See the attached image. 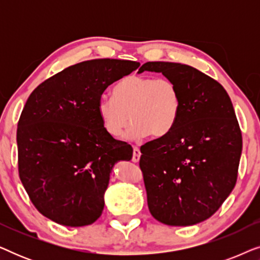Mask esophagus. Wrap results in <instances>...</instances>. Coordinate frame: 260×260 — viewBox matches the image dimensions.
<instances>
[{
	"instance_id": "esophagus-1",
	"label": "esophagus",
	"mask_w": 260,
	"mask_h": 260,
	"mask_svg": "<svg viewBox=\"0 0 260 260\" xmlns=\"http://www.w3.org/2000/svg\"><path fill=\"white\" fill-rule=\"evenodd\" d=\"M140 156H141L140 148L134 147V149H133V162L136 163V162L140 161Z\"/></svg>"
}]
</instances>
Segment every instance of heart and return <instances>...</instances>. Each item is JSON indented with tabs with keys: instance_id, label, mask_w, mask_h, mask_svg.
Instances as JSON below:
<instances>
[{
	"instance_id": "1",
	"label": "heart",
	"mask_w": 260,
	"mask_h": 260,
	"mask_svg": "<svg viewBox=\"0 0 260 260\" xmlns=\"http://www.w3.org/2000/svg\"><path fill=\"white\" fill-rule=\"evenodd\" d=\"M181 97L179 88L168 78L127 76L113 88V98L103 95L98 112L109 135L119 136L129 120H134L126 137L136 140L149 134L161 137L179 117Z\"/></svg>"
}]
</instances>
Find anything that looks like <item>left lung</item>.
Instances as JSON below:
<instances>
[{
	"instance_id": "8db88e82",
	"label": "left lung",
	"mask_w": 260,
	"mask_h": 260,
	"mask_svg": "<svg viewBox=\"0 0 260 260\" xmlns=\"http://www.w3.org/2000/svg\"><path fill=\"white\" fill-rule=\"evenodd\" d=\"M179 88L175 124L141 147L140 168L151 215L170 226L195 225L220 208L236 186L243 148L230 95L213 78L177 62L151 61Z\"/></svg>"
}]
</instances>
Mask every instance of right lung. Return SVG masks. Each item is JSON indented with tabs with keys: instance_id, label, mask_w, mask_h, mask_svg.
I'll return each instance as SVG.
<instances>
[{
	"instance_id": "1",
	"label": "right lung",
	"mask_w": 260,
	"mask_h": 260,
	"mask_svg": "<svg viewBox=\"0 0 260 260\" xmlns=\"http://www.w3.org/2000/svg\"><path fill=\"white\" fill-rule=\"evenodd\" d=\"M140 66L118 59L72 65L46 79L28 97L17 123L19 175L35 208L63 226L93 223L116 162L133 148L103 126V92Z\"/></svg>"
}]
</instances>
